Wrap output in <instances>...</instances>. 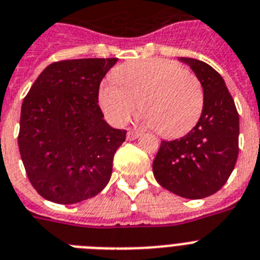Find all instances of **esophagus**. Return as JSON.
Listing matches in <instances>:
<instances>
[{
	"instance_id": "obj_1",
	"label": "esophagus",
	"mask_w": 260,
	"mask_h": 260,
	"mask_svg": "<svg viewBox=\"0 0 260 260\" xmlns=\"http://www.w3.org/2000/svg\"><path fill=\"white\" fill-rule=\"evenodd\" d=\"M140 136V132L139 131H135V129H129L128 131V134H126V140H136L137 137Z\"/></svg>"
}]
</instances>
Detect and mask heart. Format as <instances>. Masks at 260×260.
I'll return each instance as SVG.
<instances>
[{
  "label": "heart",
  "mask_w": 260,
  "mask_h": 260,
  "mask_svg": "<svg viewBox=\"0 0 260 260\" xmlns=\"http://www.w3.org/2000/svg\"><path fill=\"white\" fill-rule=\"evenodd\" d=\"M100 84L99 104L111 123L124 125L140 111L157 134L168 139L186 135L205 107V89L197 75L169 59H143L115 70Z\"/></svg>",
  "instance_id": "obj_1"
}]
</instances>
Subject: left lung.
Wrapping results in <instances>:
<instances>
[{
  "mask_svg": "<svg viewBox=\"0 0 260 260\" xmlns=\"http://www.w3.org/2000/svg\"><path fill=\"white\" fill-rule=\"evenodd\" d=\"M205 89L198 123L184 137L161 141L153 161L154 178L164 189L189 200L217 193L230 177L239 150V115L224 80L208 63L180 58Z\"/></svg>",
  "mask_w": 260,
  "mask_h": 260,
  "instance_id": "obj_1",
  "label": "left lung"
}]
</instances>
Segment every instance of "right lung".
Listing matches in <instances>:
<instances>
[{"mask_svg": "<svg viewBox=\"0 0 260 260\" xmlns=\"http://www.w3.org/2000/svg\"><path fill=\"white\" fill-rule=\"evenodd\" d=\"M117 58L54 62L23 99L18 147L26 174L43 198L70 205L96 196L112 174L125 129L104 121L100 82Z\"/></svg>", "mask_w": 260, "mask_h": 260, "instance_id": "add662e5", "label": "right lung"}]
</instances>
